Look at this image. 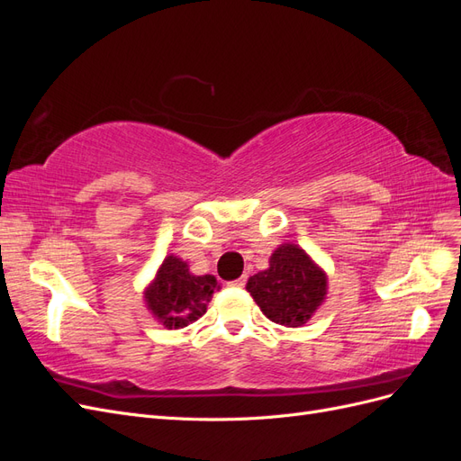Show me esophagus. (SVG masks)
Wrapping results in <instances>:
<instances>
[{
    "mask_svg": "<svg viewBox=\"0 0 461 461\" xmlns=\"http://www.w3.org/2000/svg\"><path fill=\"white\" fill-rule=\"evenodd\" d=\"M244 285H246V276H240V278H236V281L229 283L230 288H244Z\"/></svg>",
    "mask_w": 461,
    "mask_h": 461,
    "instance_id": "1",
    "label": "esophagus"
}]
</instances>
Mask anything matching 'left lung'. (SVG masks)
Masks as SVG:
<instances>
[{"mask_svg": "<svg viewBox=\"0 0 461 461\" xmlns=\"http://www.w3.org/2000/svg\"><path fill=\"white\" fill-rule=\"evenodd\" d=\"M327 273L294 242L278 246L269 258V267L248 278L263 315L283 327L308 323L327 298Z\"/></svg>", "mask_w": 461, "mask_h": 461, "instance_id": "left-lung-1", "label": "left lung"}]
</instances>
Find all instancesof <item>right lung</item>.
<instances>
[{"instance_id": "1", "label": "right lung", "mask_w": 461, "mask_h": 461, "mask_svg": "<svg viewBox=\"0 0 461 461\" xmlns=\"http://www.w3.org/2000/svg\"><path fill=\"white\" fill-rule=\"evenodd\" d=\"M215 290L219 283L213 275H194L186 261L169 254L146 286L144 302L165 329H183L207 312Z\"/></svg>"}]
</instances>
